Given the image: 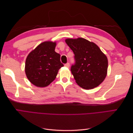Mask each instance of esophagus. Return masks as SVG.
<instances>
[{"instance_id": "obj_1", "label": "esophagus", "mask_w": 133, "mask_h": 133, "mask_svg": "<svg viewBox=\"0 0 133 133\" xmlns=\"http://www.w3.org/2000/svg\"><path fill=\"white\" fill-rule=\"evenodd\" d=\"M64 66L67 67V68H69L70 66V64L69 63H67L65 64V65H64Z\"/></svg>"}]
</instances>
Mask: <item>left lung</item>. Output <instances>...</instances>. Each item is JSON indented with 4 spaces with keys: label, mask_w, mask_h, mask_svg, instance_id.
I'll list each match as a JSON object with an SVG mask.
<instances>
[{
    "label": "left lung",
    "mask_w": 133,
    "mask_h": 133,
    "mask_svg": "<svg viewBox=\"0 0 133 133\" xmlns=\"http://www.w3.org/2000/svg\"><path fill=\"white\" fill-rule=\"evenodd\" d=\"M65 42L74 54L75 63L70 70L76 83L85 89L99 85L107 74L106 55L95 43L84 38L67 39Z\"/></svg>",
    "instance_id": "8db88e82"
}]
</instances>
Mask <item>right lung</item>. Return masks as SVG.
<instances>
[{
    "instance_id": "add662e5",
    "label": "right lung",
    "mask_w": 133,
    "mask_h": 133,
    "mask_svg": "<svg viewBox=\"0 0 133 133\" xmlns=\"http://www.w3.org/2000/svg\"><path fill=\"white\" fill-rule=\"evenodd\" d=\"M56 43L45 42L29 54L25 71L28 80L38 87H45L53 82L60 68L63 66L60 55L55 51Z\"/></svg>"
}]
</instances>
